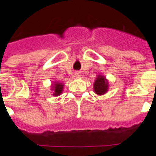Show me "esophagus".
I'll list each match as a JSON object with an SVG mask.
<instances>
[{"instance_id": "esophagus-1", "label": "esophagus", "mask_w": 156, "mask_h": 156, "mask_svg": "<svg viewBox=\"0 0 156 156\" xmlns=\"http://www.w3.org/2000/svg\"><path fill=\"white\" fill-rule=\"evenodd\" d=\"M75 76H76V77H78H78H80V76H81L80 72H78H78H76V73H75Z\"/></svg>"}]
</instances>
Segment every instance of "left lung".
<instances>
[{"label":"left lung","mask_w":156,"mask_h":156,"mask_svg":"<svg viewBox=\"0 0 156 156\" xmlns=\"http://www.w3.org/2000/svg\"><path fill=\"white\" fill-rule=\"evenodd\" d=\"M108 82L103 76H99L94 83V90L98 95H103L108 90Z\"/></svg>","instance_id":"8db88e82"}]
</instances>
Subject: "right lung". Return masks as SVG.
Instances as JSON below:
<instances>
[{
	"label": "right lung",
	"instance_id": "right-lung-1",
	"mask_svg": "<svg viewBox=\"0 0 156 156\" xmlns=\"http://www.w3.org/2000/svg\"><path fill=\"white\" fill-rule=\"evenodd\" d=\"M53 95H61V93L62 92V90H63V85L61 83H55V85H53Z\"/></svg>",
	"mask_w": 156,
	"mask_h": 156
}]
</instances>
